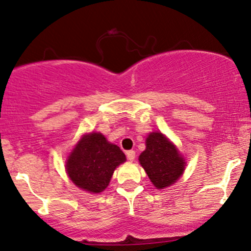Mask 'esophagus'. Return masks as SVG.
<instances>
[{
  "label": "esophagus",
  "mask_w": 251,
  "mask_h": 251,
  "mask_svg": "<svg viewBox=\"0 0 251 251\" xmlns=\"http://www.w3.org/2000/svg\"><path fill=\"white\" fill-rule=\"evenodd\" d=\"M126 154V157H128L129 161H134V160H135V151H128Z\"/></svg>",
  "instance_id": "1"
}]
</instances>
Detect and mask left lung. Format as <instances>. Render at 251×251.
I'll return each mask as SVG.
<instances>
[{
    "label": "left lung",
    "instance_id": "8db88e82",
    "mask_svg": "<svg viewBox=\"0 0 251 251\" xmlns=\"http://www.w3.org/2000/svg\"><path fill=\"white\" fill-rule=\"evenodd\" d=\"M139 161L157 188L171 186L185 170V160L170 140L161 133H151Z\"/></svg>",
    "mask_w": 251,
    "mask_h": 251
}]
</instances>
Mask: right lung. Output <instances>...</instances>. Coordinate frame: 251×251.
Returning a JSON list of instances; mask_svg holds the SVG:
<instances>
[{"label":"right lung","mask_w":251,"mask_h":251,"mask_svg":"<svg viewBox=\"0 0 251 251\" xmlns=\"http://www.w3.org/2000/svg\"><path fill=\"white\" fill-rule=\"evenodd\" d=\"M126 161L120 147L100 133L84 135L70 154L66 171L73 184L91 193L106 188L115 168Z\"/></svg>","instance_id":"right-lung-1"}]
</instances>
